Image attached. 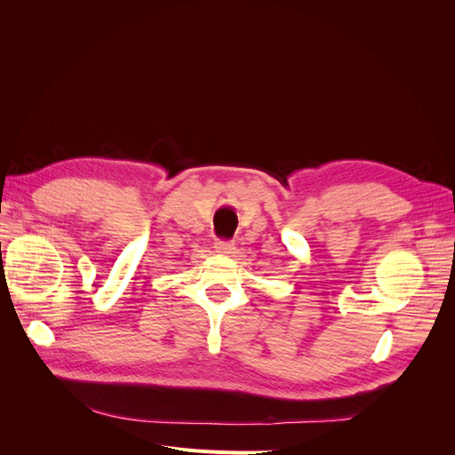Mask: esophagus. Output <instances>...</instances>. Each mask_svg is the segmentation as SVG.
Masks as SVG:
<instances>
[{"instance_id": "obj_1", "label": "esophagus", "mask_w": 455, "mask_h": 455, "mask_svg": "<svg viewBox=\"0 0 455 455\" xmlns=\"http://www.w3.org/2000/svg\"><path fill=\"white\" fill-rule=\"evenodd\" d=\"M214 249H216L218 254L229 256V254H233V251H235V243H231V241H216L214 243Z\"/></svg>"}]
</instances>
